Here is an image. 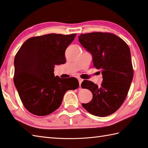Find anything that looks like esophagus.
Here are the masks:
<instances>
[{"mask_svg": "<svg viewBox=\"0 0 148 148\" xmlns=\"http://www.w3.org/2000/svg\"><path fill=\"white\" fill-rule=\"evenodd\" d=\"M78 82H79V86H80V87L81 86V83H82V82L83 81V80L82 79V78H78Z\"/></svg>", "mask_w": 148, "mask_h": 148, "instance_id": "esophagus-1", "label": "esophagus"}]
</instances>
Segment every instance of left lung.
Segmentation results:
<instances>
[{"instance_id": "obj_1", "label": "left lung", "mask_w": 148, "mask_h": 148, "mask_svg": "<svg viewBox=\"0 0 148 148\" xmlns=\"http://www.w3.org/2000/svg\"><path fill=\"white\" fill-rule=\"evenodd\" d=\"M84 48L91 53L93 66L101 71L103 82L98 86L84 80L82 88L92 93V100L82 103L89 113L105 117L121 106L128 95L134 77L130 48L118 36L108 32H91L78 36Z\"/></svg>"}]
</instances>
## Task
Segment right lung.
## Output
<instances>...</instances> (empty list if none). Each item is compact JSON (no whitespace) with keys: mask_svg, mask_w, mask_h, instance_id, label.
Wrapping results in <instances>:
<instances>
[{"mask_svg":"<svg viewBox=\"0 0 148 148\" xmlns=\"http://www.w3.org/2000/svg\"><path fill=\"white\" fill-rule=\"evenodd\" d=\"M76 34H49L24 42L14 57V83L23 106L39 116L52 113L65 92L79 86L76 78L54 75L55 65L66 62L65 51Z\"/></svg>","mask_w":148,"mask_h":148,"instance_id":"obj_1","label":"right lung"}]
</instances>
